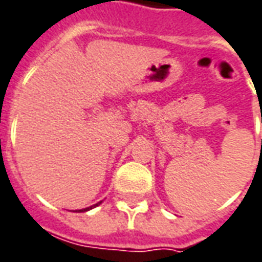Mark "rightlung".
<instances>
[{"label": "right lung", "instance_id": "add662e5", "mask_svg": "<svg viewBox=\"0 0 262 262\" xmlns=\"http://www.w3.org/2000/svg\"><path fill=\"white\" fill-rule=\"evenodd\" d=\"M99 204H102V201H100V202H97V204H95V205H92V207H89V208H83V209H76L75 212H85V211H89V209H92V208L97 207V205H99Z\"/></svg>", "mask_w": 262, "mask_h": 262}]
</instances>
